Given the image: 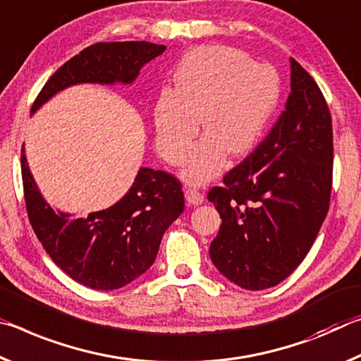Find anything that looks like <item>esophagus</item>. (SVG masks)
Here are the masks:
<instances>
[{
    "label": "esophagus",
    "instance_id": "1",
    "mask_svg": "<svg viewBox=\"0 0 361 361\" xmlns=\"http://www.w3.org/2000/svg\"><path fill=\"white\" fill-rule=\"evenodd\" d=\"M185 202L188 204L198 206L204 202V195L202 192L195 190V188H188V190H185Z\"/></svg>",
    "mask_w": 361,
    "mask_h": 361
}]
</instances>
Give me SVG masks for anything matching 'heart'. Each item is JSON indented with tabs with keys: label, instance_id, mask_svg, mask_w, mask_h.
<instances>
[{
	"label": "heart",
	"instance_id": "obj_1",
	"mask_svg": "<svg viewBox=\"0 0 361 361\" xmlns=\"http://www.w3.org/2000/svg\"><path fill=\"white\" fill-rule=\"evenodd\" d=\"M174 85V91L159 94L153 110L157 150L169 163L184 161L203 118L208 134L184 169V179L197 185L226 169L227 153L243 157L256 145L280 100L275 68L227 46L188 52L176 70Z\"/></svg>",
	"mask_w": 361,
	"mask_h": 361
}]
</instances>
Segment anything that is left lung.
<instances>
[{
	"instance_id": "1",
	"label": "left lung",
	"mask_w": 361,
	"mask_h": 361,
	"mask_svg": "<svg viewBox=\"0 0 361 361\" xmlns=\"http://www.w3.org/2000/svg\"><path fill=\"white\" fill-rule=\"evenodd\" d=\"M289 62L285 111L257 149L208 193L222 219L211 261L251 291L276 286L298 269L329 208L331 114L314 78L294 59Z\"/></svg>"
}]
</instances>
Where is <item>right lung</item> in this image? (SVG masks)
<instances>
[{
	"label": "right lung",
	"mask_w": 361,
	"mask_h": 361,
	"mask_svg": "<svg viewBox=\"0 0 361 361\" xmlns=\"http://www.w3.org/2000/svg\"><path fill=\"white\" fill-rule=\"evenodd\" d=\"M164 49L166 46L147 41H115L86 47L47 80L32 105V114L68 86L131 85L140 68ZM20 166L27 214L41 245L70 279L91 289L111 291L145 274L155 262L166 228L184 212L180 182L164 171L140 168L120 202L76 219L44 202L23 147Z\"/></svg>",
	"instance_id": "obj_1"
}]
</instances>
